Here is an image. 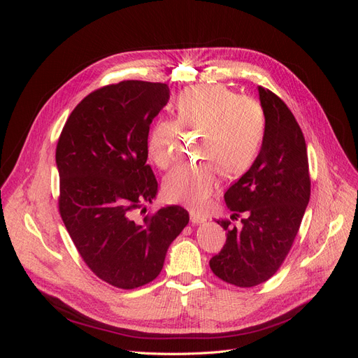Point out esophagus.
<instances>
[{
    "mask_svg": "<svg viewBox=\"0 0 358 358\" xmlns=\"http://www.w3.org/2000/svg\"><path fill=\"white\" fill-rule=\"evenodd\" d=\"M206 220L203 218V216H200V215H197L196 212H191V222L192 224H203Z\"/></svg>",
    "mask_w": 358,
    "mask_h": 358,
    "instance_id": "1",
    "label": "esophagus"
}]
</instances>
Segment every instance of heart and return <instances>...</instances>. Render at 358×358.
I'll return each mask as SVG.
<instances>
[{
	"label": "heart",
	"mask_w": 358,
	"mask_h": 358,
	"mask_svg": "<svg viewBox=\"0 0 358 358\" xmlns=\"http://www.w3.org/2000/svg\"><path fill=\"white\" fill-rule=\"evenodd\" d=\"M178 122L201 133L200 155L206 162L179 167L166 178L167 201L200 210L218 187L220 173L239 176L254 164L266 133L262 104L252 96L237 95L222 85H199L183 91L176 104ZM179 127L159 121L148 138V155L159 169L176 159Z\"/></svg>",
	"instance_id": "obj_1"
}]
</instances>
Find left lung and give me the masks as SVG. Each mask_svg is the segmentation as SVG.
Instances as JSON below:
<instances>
[{"label":"left lung","mask_w":358,"mask_h":358,"mask_svg":"<svg viewBox=\"0 0 358 358\" xmlns=\"http://www.w3.org/2000/svg\"><path fill=\"white\" fill-rule=\"evenodd\" d=\"M266 133L254 164L225 192L233 221L221 252L210 258L224 282L249 288L266 282L284 263L310 197L306 142L294 115L272 91L258 86Z\"/></svg>","instance_id":"8db88e82"}]
</instances>
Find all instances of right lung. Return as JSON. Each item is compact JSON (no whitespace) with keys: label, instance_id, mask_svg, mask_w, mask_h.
Segmentation results:
<instances>
[{"label":"right lung","instance_id":"obj_1","mask_svg":"<svg viewBox=\"0 0 358 358\" xmlns=\"http://www.w3.org/2000/svg\"><path fill=\"white\" fill-rule=\"evenodd\" d=\"M169 99L166 83L107 85L76 106L57 145L61 218L86 266L122 289L159 275L169 246L189 221L180 206L142 221L134 215L157 197L148 136Z\"/></svg>","mask_w":358,"mask_h":358}]
</instances>
